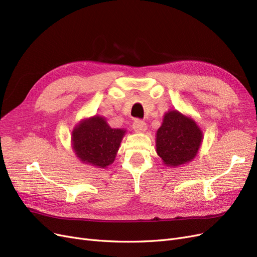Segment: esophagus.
<instances>
[{"mask_svg": "<svg viewBox=\"0 0 257 257\" xmlns=\"http://www.w3.org/2000/svg\"><path fill=\"white\" fill-rule=\"evenodd\" d=\"M133 128L137 133H145L147 131V124L142 120H136L133 123Z\"/></svg>", "mask_w": 257, "mask_h": 257, "instance_id": "esophagus-1", "label": "esophagus"}]
</instances>
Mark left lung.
Returning a JSON list of instances; mask_svg holds the SVG:
<instances>
[{"label": "left lung", "mask_w": 257, "mask_h": 257, "mask_svg": "<svg viewBox=\"0 0 257 257\" xmlns=\"http://www.w3.org/2000/svg\"><path fill=\"white\" fill-rule=\"evenodd\" d=\"M157 153L167 167L188 164L196 158L203 131L195 120L178 110H168L155 136Z\"/></svg>", "instance_id": "1"}]
</instances>
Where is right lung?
I'll return each mask as SVG.
<instances>
[{"instance_id": "1", "label": "right lung", "mask_w": 257, "mask_h": 257, "mask_svg": "<svg viewBox=\"0 0 257 257\" xmlns=\"http://www.w3.org/2000/svg\"><path fill=\"white\" fill-rule=\"evenodd\" d=\"M124 128H112L102 115L81 120L72 132V147L76 157L83 164L107 168L114 162Z\"/></svg>"}]
</instances>
